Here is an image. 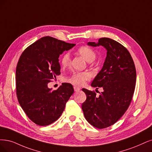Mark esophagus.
I'll list each match as a JSON object with an SVG mask.
<instances>
[{
    "instance_id": "1",
    "label": "esophagus",
    "mask_w": 152,
    "mask_h": 152,
    "mask_svg": "<svg viewBox=\"0 0 152 152\" xmlns=\"http://www.w3.org/2000/svg\"><path fill=\"white\" fill-rule=\"evenodd\" d=\"M74 89H75V91L78 92V91H80V88H79L78 86H74Z\"/></svg>"
}]
</instances>
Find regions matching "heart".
Here are the masks:
<instances>
[{"instance_id": "b5f03b06", "label": "heart", "mask_w": 152, "mask_h": 152, "mask_svg": "<svg viewBox=\"0 0 152 152\" xmlns=\"http://www.w3.org/2000/svg\"><path fill=\"white\" fill-rule=\"evenodd\" d=\"M77 53L88 63H91L96 57V54L94 50L88 46H82L77 50ZM71 62V57L68 53H65L61 58V64L63 67L68 66ZM91 75L88 72H77L67 78L66 81L76 85H83L85 81L90 79Z\"/></svg>"}]
</instances>
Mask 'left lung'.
<instances>
[{
  "instance_id": "1",
  "label": "left lung",
  "mask_w": 152,
  "mask_h": 152,
  "mask_svg": "<svg viewBox=\"0 0 152 152\" xmlns=\"http://www.w3.org/2000/svg\"><path fill=\"white\" fill-rule=\"evenodd\" d=\"M88 45L102 46L107 51L102 69L91 85L103 91L96 96L95 92L82 89L86 94L82 104L84 116L91 125L102 129L115 124L127 110L135 88L136 69L128 50L113 39L100 38Z\"/></svg>"
}]
</instances>
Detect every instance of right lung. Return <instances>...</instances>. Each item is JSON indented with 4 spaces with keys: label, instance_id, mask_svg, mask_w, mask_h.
Wrapping results in <instances>:
<instances>
[{
    "label": "right lung",
    "instance_id": "1",
    "mask_svg": "<svg viewBox=\"0 0 152 152\" xmlns=\"http://www.w3.org/2000/svg\"><path fill=\"white\" fill-rule=\"evenodd\" d=\"M75 45L46 36L20 56L15 72L17 96L22 110L36 125L47 126L57 120L74 93L69 83H63L54 91L48 85L61 74L60 54Z\"/></svg>",
    "mask_w": 152,
    "mask_h": 152
}]
</instances>
